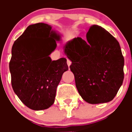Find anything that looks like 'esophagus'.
<instances>
[{
	"label": "esophagus",
	"mask_w": 132,
	"mask_h": 132,
	"mask_svg": "<svg viewBox=\"0 0 132 132\" xmlns=\"http://www.w3.org/2000/svg\"><path fill=\"white\" fill-rule=\"evenodd\" d=\"M67 64H68V67H69V66L71 64V61H70V60L68 59L67 60Z\"/></svg>",
	"instance_id": "obj_1"
}]
</instances>
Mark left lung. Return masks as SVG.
<instances>
[{"label":"left lung","mask_w":132,"mask_h":132,"mask_svg":"<svg viewBox=\"0 0 132 132\" xmlns=\"http://www.w3.org/2000/svg\"><path fill=\"white\" fill-rule=\"evenodd\" d=\"M87 41L74 38L64 46V53L72 62L78 93L91 104L114 99L123 84L124 57L117 39L102 27L91 26Z\"/></svg>","instance_id":"1"}]
</instances>
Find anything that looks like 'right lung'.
<instances>
[{"label": "right lung", "instance_id": "obj_1", "mask_svg": "<svg viewBox=\"0 0 132 132\" xmlns=\"http://www.w3.org/2000/svg\"><path fill=\"white\" fill-rule=\"evenodd\" d=\"M60 36L50 25L38 23L27 27L14 42L9 70L11 85L22 103L34 110L52 105L57 87L68 70L66 58L52 61L49 55Z\"/></svg>", "mask_w": 132, "mask_h": 132}]
</instances>
